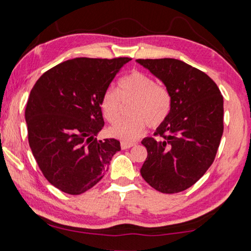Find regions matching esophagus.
Returning a JSON list of instances; mask_svg holds the SVG:
<instances>
[{"label":"esophagus","mask_w":251,"mask_h":251,"mask_svg":"<svg viewBox=\"0 0 251 251\" xmlns=\"http://www.w3.org/2000/svg\"><path fill=\"white\" fill-rule=\"evenodd\" d=\"M135 146L134 143H126V142H122L121 143V147L122 150H128V148Z\"/></svg>","instance_id":"obj_1"}]
</instances>
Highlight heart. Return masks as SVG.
<instances>
[{
  "label": "heart",
  "mask_w": 251,
  "mask_h": 251,
  "mask_svg": "<svg viewBox=\"0 0 251 251\" xmlns=\"http://www.w3.org/2000/svg\"><path fill=\"white\" fill-rule=\"evenodd\" d=\"M133 101L129 106V118L109 127L108 134L122 141L130 142L145 131L146 125L157 128L167 120L172 110V95L166 87L156 84L151 76L135 71L123 78L118 92L108 87L104 92L100 107L104 117L109 123H115L122 115L123 103Z\"/></svg>",
  "instance_id": "obj_1"
}]
</instances>
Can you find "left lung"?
<instances>
[{"instance_id":"obj_1","label":"left lung","mask_w":251,"mask_h":251,"mask_svg":"<svg viewBox=\"0 0 251 251\" xmlns=\"http://www.w3.org/2000/svg\"><path fill=\"white\" fill-rule=\"evenodd\" d=\"M172 95V110L155 136L142 144L147 158L141 175L164 194L186 190L211 166L224 131V99L209 76L175 58L136 59Z\"/></svg>"}]
</instances>
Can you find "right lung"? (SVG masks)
Returning a JSON list of instances; mask_svg holds the SVG:
<instances>
[{"label":"right lung","mask_w":251,"mask_h":251,"mask_svg":"<svg viewBox=\"0 0 251 251\" xmlns=\"http://www.w3.org/2000/svg\"><path fill=\"white\" fill-rule=\"evenodd\" d=\"M130 58L78 57L63 62L41 76L25 108L28 144L44 177L70 195L95 186L112 157L117 139L99 141L104 127L100 100Z\"/></svg>","instance_id":"obj_1"}]
</instances>
